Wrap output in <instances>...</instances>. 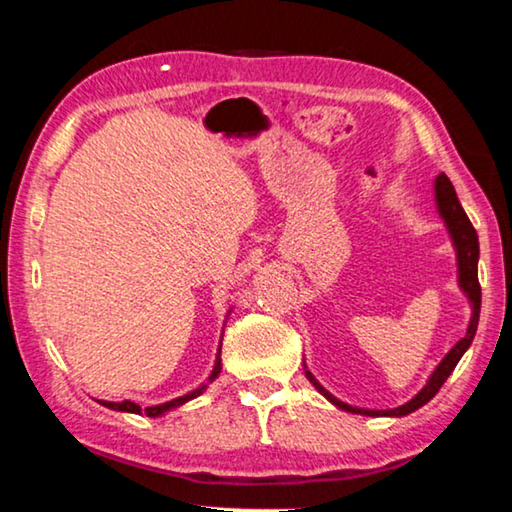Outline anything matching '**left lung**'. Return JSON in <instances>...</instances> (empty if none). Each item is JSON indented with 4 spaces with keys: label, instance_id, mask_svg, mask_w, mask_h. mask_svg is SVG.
Segmentation results:
<instances>
[{
    "label": "left lung",
    "instance_id": "obj_1",
    "mask_svg": "<svg viewBox=\"0 0 512 512\" xmlns=\"http://www.w3.org/2000/svg\"><path fill=\"white\" fill-rule=\"evenodd\" d=\"M434 202H437V211L441 220H444L448 236H451L453 241V248H455V262H457V285H460L462 294L467 296L469 301V308H471V319H469V326H467V333H464L462 340H457L451 352H448L444 358H441V363L434 368V372L430 377H427L425 386L418 391L414 398L409 402L400 404V407L395 409H361V407H352V404L342 402L331 395L326 388L319 384L315 379V375L305 368V377L310 379V384L317 388L319 393L324 395L326 400L335 407L342 409V411H349V414H361V416H407L411 411L421 409L423 404L430 402L434 395L439 393V388L444 386V381L451 377V372L455 370V365L460 363V358L464 356V352L471 347V342H474V335L478 329V317H480V285H478V257H480V250H478V234L474 230V225L469 223L467 213H464L460 200H457V193L453 188L451 179L446 177V174H439L437 179H434Z\"/></svg>",
    "mask_w": 512,
    "mask_h": 512
}]
</instances>
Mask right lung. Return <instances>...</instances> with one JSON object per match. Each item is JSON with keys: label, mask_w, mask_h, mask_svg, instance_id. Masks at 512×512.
<instances>
[{"label": "right lung", "mask_w": 512, "mask_h": 512, "mask_svg": "<svg viewBox=\"0 0 512 512\" xmlns=\"http://www.w3.org/2000/svg\"><path fill=\"white\" fill-rule=\"evenodd\" d=\"M232 312V310H230ZM230 312H227V317H230ZM227 322V319H225ZM225 331V329H223ZM220 342H223V338H220ZM220 347L223 345H218V354H216V363H213V370H211V375L207 377V381H204V384H200L195 388V391H190V393H186V395H179V398H174V400H170V402H163V404H154V407H147V409H142L140 404H135V402H131V400H124V402H110V400H98V404H103V407H108V409H112V411H126V414H147V416H151V418H158V416H165L167 411H174V409H179V407H183V404L186 402H190V400H195L197 395H202L204 391H207L209 388V384H213V381L218 379V375H220V370H223V361H220Z\"/></svg>", "instance_id": "add662e5"}]
</instances>
